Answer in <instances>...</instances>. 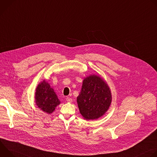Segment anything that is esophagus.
I'll return each instance as SVG.
<instances>
[{"instance_id":"1","label":"esophagus","mask_w":157,"mask_h":157,"mask_svg":"<svg viewBox=\"0 0 157 157\" xmlns=\"http://www.w3.org/2000/svg\"><path fill=\"white\" fill-rule=\"evenodd\" d=\"M66 101H67V102H71L73 101L72 99L70 98H69V97H67V98H66Z\"/></svg>"}]
</instances>
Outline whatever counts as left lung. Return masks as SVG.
Wrapping results in <instances>:
<instances>
[{"label":"left lung","mask_w":157,"mask_h":157,"mask_svg":"<svg viewBox=\"0 0 157 157\" xmlns=\"http://www.w3.org/2000/svg\"><path fill=\"white\" fill-rule=\"evenodd\" d=\"M112 95L107 84L99 76L84 78L77 102L84 119L94 120L102 117L109 108Z\"/></svg>","instance_id":"8db88e82"}]
</instances>
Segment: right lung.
Masks as SVG:
<instances>
[{"instance_id":"obj_1","label":"right lung","mask_w":157,"mask_h":157,"mask_svg":"<svg viewBox=\"0 0 157 157\" xmlns=\"http://www.w3.org/2000/svg\"><path fill=\"white\" fill-rule=\"evenodd\" d=\"M35 103L39 109L47 114H52L60 101L54 89L45 80L38 84L36 88Z\"/></svg>"}]
</instances>
